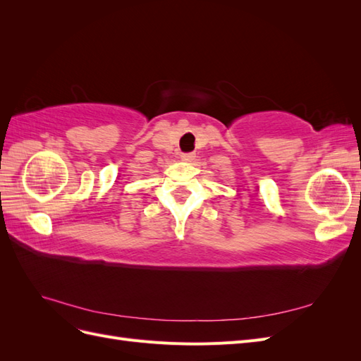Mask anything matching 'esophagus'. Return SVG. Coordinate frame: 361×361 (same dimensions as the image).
I'll return each instance as SVG.
<instances>
[{
  "mask_svg": "<svg viewBox=\"0 0 361 361\" xmlns=\"http://www.w3.org/2000/svg\"><path fill=\"white\" fill-rule=\"evenodd\" d=\"M194 158H195V154H192V152H188V154H180V159H182V161L191 162Z\"/></svg>",
  "mask_w": 361,
  "mask_h": 361,
  "instance_id": "1",
  "label": "esophagus"
}]
</instances>
